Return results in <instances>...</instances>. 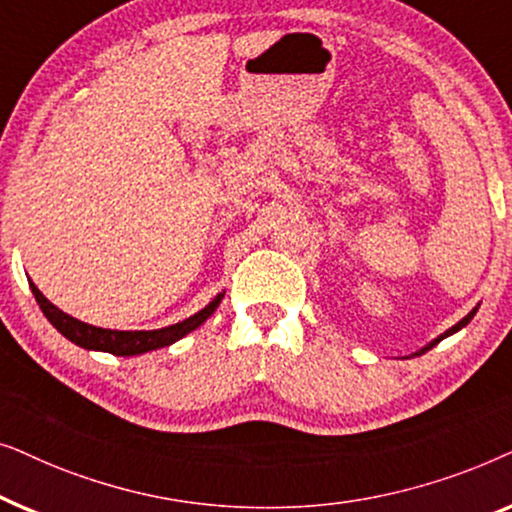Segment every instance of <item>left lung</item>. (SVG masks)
<instances>
[{
    "instance_id": "8db88e82",
    "label": "left lung",
    "mask_w": 512,
    "mask_h": 512,
    "mask_svg": "<svg viewBox=\"0 0 512 512\" xmlns=\"http://www.w3.org/2000/svg\"><path fill=\"white\" fill-rule=\"evenodd\" d=\"M473 314H475V310H473V312H468V314H466V317H464V319H461V321H459V324H454V326H452V328H450V331H445V333H443V335H440V338H436V340H433V342H431V345H426V347H424V349H422V352H417V356H419V354H424V352H429V349H431V347H436V345H438V342H440V340H443V338H447V335H452V333H457V331H459V328H464V326H466V324H468V321H471V319H473Z\"/></svg>"
}]
</instances>
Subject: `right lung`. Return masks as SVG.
<instances>
[{"label":"right lung","mask_w":512,"mask_h":512,"mask_svg":"<svg viewBox=\"0 0 512 512\" xmlns=\"http://www.w3.org/2000/svg\"><path fill=\"white\" fill-rule=\"evenodd\" d=\"M30 289L34 293V298H37L41 312L46 314V319L51 321V324L58 328L67 340H72L74 345H79L83 349H100V352H109L116 356H135V354L151 352V349L172 345V342L184 338L186 333L195 331V328H198L202 321H205L209 314L219 307L223 298V293H219V296H216L205 310H200L198 314H193V317L179 321V324L158 328V331H111V328H97L69 317V314L58 310L51 300H46L44 293H41L32 282H30Z\"/></svg>","instance_id":"obj_1"}]
</instances>
